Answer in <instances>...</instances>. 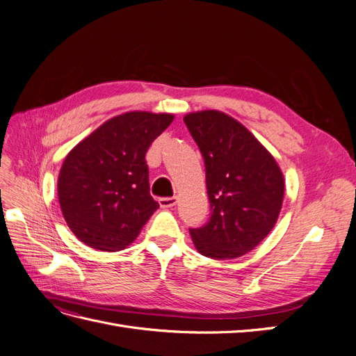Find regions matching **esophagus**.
<instances>
[{
  "label": "esophagus",
  "mask_w": 356,
  "mask_h": 356,
  "mask_svg": "<svg viewBox=\"0 0 356 356\" xmlns=\"http://www.w3.org/2000/svg\"><path fill=\"white\" fill-rule=\"evenodd\" d=\"M159 204L161 208H172L177 204V196H172V197H160L159 199Z\"/></svg>",
  "instance_id": "34e87169"
}]
</instances>
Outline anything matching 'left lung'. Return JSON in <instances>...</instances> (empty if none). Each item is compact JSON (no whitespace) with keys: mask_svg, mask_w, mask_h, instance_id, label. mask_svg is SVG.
Masks as SVG:
<instances>
[{"mask_svg":"<svg viewBox=\"0 0 356 356\" xmlns=\"http://www.w3.org/2000/svg\"><path fill=\"white\" fill-rule=\"evenodd\" d=\"M204 161L209 220L190 229L196 250L215 260L252 251L270 233L285 182L276 160L248 129L221 111L184 117Z\"/></svg>","mask_w":356,"mask_h":356,"instance_id":"1","label":"left lung"}]
</instances>
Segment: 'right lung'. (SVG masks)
Here are the masks:
<instances>
[{
  "label": "right lung",
  "instance_id": "obj_1",
  "mask_svg": "<svg viewBox=\"0 0 356 356\" xmlns=\"http://www.w3.org/2000/svg\"><path fill=\"white\" fill-rule=\"evenodd\" d=\"M172 114L117 115L75 145L60 168L58 196L68 227L99 251L132 243L159 203L149 195L145 154Z\"/></svg>",
  "mask_w": 356,
  "mask_h": 356
}]
</instances>
